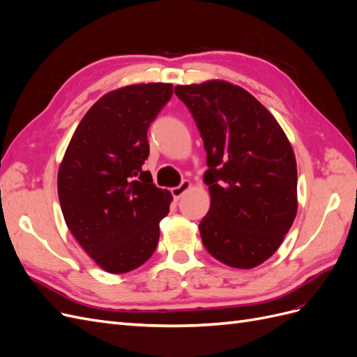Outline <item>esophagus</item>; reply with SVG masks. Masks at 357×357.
Segmentation results:
<instances>
[{"mask_svg":"<svg viewBox=\"0 0 357 357\" xmlns=\"http://www.w3.org/2000/svg\"><path fill=\"white\" fill-rule=\"evenodd\" d=\"M190 188H192V183L188 181V180H185V181H181L180 186L172 188V189H171V193H172V197H174L176 199H180V198L183 197V193H186Z\"/></svg>","mask_w":357,"mask_h":357,"instance_id":"obj_1","label":"esophagus"}]
</instances>
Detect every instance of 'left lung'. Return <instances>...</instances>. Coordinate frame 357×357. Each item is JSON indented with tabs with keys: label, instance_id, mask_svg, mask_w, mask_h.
<instances>
[{
	"label": "left lung",
	"instance_id": "obj_1",
	"mask_svg": "<svg viewBox=\"0 0 357 357\" xmlns=\"http://www.w3.org/2000/svg\"><path fill=\"white\" fill-rule=\"evenodd\" d=\"M201 132L211 197L199 223L207 252L252 269L282 245L298 211V171L283 128L241 86L225 80L178 84Z\"/></svg>",
	"mask_w": 357,
	"mask_h": 357
}]
</instances>
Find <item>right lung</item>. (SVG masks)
I'll return each mask as SVG.
<instances>
[{
	"label": "right lung",
	"instance_id": "add662e5",
	"mask_svg": "<svg viewBox=\"0 0 357 357\" xmlns=\"http://www.w3.org/2000/svg\"><path fill=\"white\" fill-rule=\"evenodd\" d=\"M172 95L171 83L107 92L75 129L58 169V195L73 236L110 274L142 266L156 250L169 190L142 167L147 129Z\"/></svg>",
	"mask_w": 357,
	"mask_h": 357
}]
</instances>
